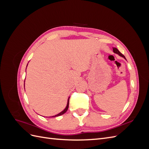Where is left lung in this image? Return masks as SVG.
I'll return each mask as SVG.
<instances>
[{
	"label": "left lung",
	"instance_id": "left-lung-1",
	"mask_svg": "<svg viewBox=\"0 0 149 149\" xmlns=\"http://www.w3.org/2000/svg\"><path fill=\"white\" fill-rule=\"evenodd\" d=\"M113 52L114 53H116V54H118V55H119L120 56H122V57H123L125 60H126V58H125V57L123 55V54H122L119 50H118V49H117L116 48H114V47H113Z\"/></svg>",
	"mask_w": 149,
	"mask_h": 149
}]
</instances>
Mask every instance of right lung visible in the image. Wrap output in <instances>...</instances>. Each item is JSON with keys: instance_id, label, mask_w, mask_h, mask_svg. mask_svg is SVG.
Returning a JSON list of instances; mask_svg holds the SVG:
<instances>
[{"instance_id": "1", "label": "right lung", "mask_w": 149, "mask_h": 149, "mask_svg": "<svg viewBox=\"0 0 149 149\" xmlns=\"http://www.w3.org/2000/svg\"><path fill=\"white\" fill-rule=\"evenodd\" d=\"M27 65H28V64H27ZM27 65H26V67H27ZM24 86H25V83H24ZM69 100H70V97H68V101H67V105H66V107L65 108V109H64L63 111H62L61 112H60V113H58V114H56V115H55V116H52V117H49V118H54V117L60 116H61V115H62V114H65V112L67 111L68 109V106H69Z\"/></svg>"}]
</instances>
